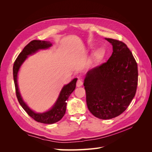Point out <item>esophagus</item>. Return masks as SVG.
I'll use <instances>...</instances> for the list:
<instances>
[{
    "instance_id": "34e87169",
    "label": "esophagus",
    "mask_w": 152,
    "mask_h": 152,
    "mask_svg": "<svg viewBox=\"0 0 152 152\" xmlns=\"http://www.w3.org/2000/svg\"><path fill=\"white\" fill-rule=\"evenodd\" d=\"M82 85V81L81 79H79L77 82V87H80Z\"/></svg>"
}]
</instances>
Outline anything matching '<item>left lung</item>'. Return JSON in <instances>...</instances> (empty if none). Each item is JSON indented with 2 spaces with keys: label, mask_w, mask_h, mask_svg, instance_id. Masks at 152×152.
<instances>
[{
  "label": "left lung",
  "mask_w": 152,
  "mask_h": 152,
  "mask_svg": "<svg viewBox=\"0 0 152 152\" xmlns=\"http://www.w3.org/2000/svg\"><path fill=\"white\" fill-rule=\"evenodd\" d=\"M113 53L107 61L86 73L84 81L87 108L94 116L110 119L120 115L134 97L137 85V66L127 45L107 39Z\"/></svg>",
  "instance_id": "1"
}]
</instances>
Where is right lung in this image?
Listing matches in <instances>:
<instances>
[{"instance_id": "right-lung-1", "label": "right lung", "mask_w": 152, "mask_h": 152, "mask_svg": "<svg viewBox=\"0 0 152 152\" xmlns=\"http://www.w3.org/2000/svg\"><path fill=\"white\" fill-rule=\"evenodd\" d=\"M53 45V44L49 41L34 40L26 45L22 51L18 56L14 63L13 66V77L15 82L16 93L18 102L26 112L29 115L38 122L43 124H52L60 121L66 112V101L69 96L75 90L77 78L73 79L70 83L63 86L59 93L56 102L51 108L44 112L37 113L31 110L23 99L20 91L18 87V76L21 65L28 58V56H31L39 51L40 50L48 49Z\"/></svg>"}]
</instances>
